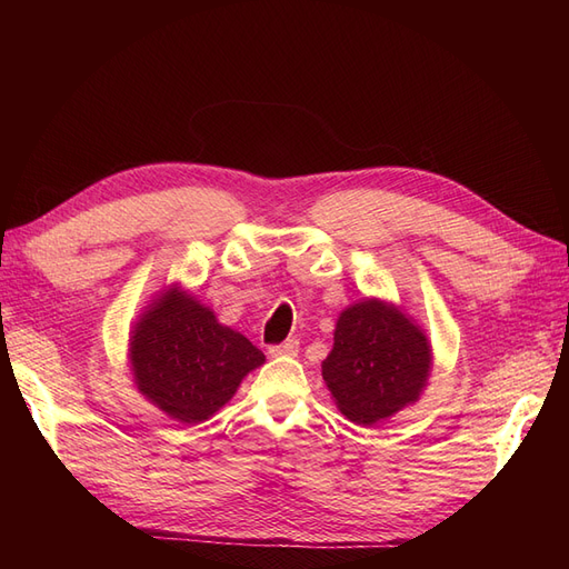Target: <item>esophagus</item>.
<instances>
[{"label":"esophagus","mask_w":569,"mask_h":569,"mask_svg":"<svg viewBox=\"0 0 569 569\" xmlns=\"http://www.w3.org/2000/svg\"><path fill=\"white\" fill-rule=\"evenodd\" d=\"M268 353L270 356H297L299 353V339H287L282 343H272Z\"/></svg>","instance_id":"34e87169"}]
</instances>
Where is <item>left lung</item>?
I'll return each mask as SVG.
<instances>
[{
	"instance_id": "8db88e82",
	"label": "left lung",
	"mask_w": 569,
	"mask_h": 569,
	"mask_svg": "<svg viewBox=\"0 0 569 569\" xmlns=\"http://www.w3.org/2000/svg\"><path fill=\"white\" fill-rule=\"evenodd\" d=\"M429 368L432 349L420 327L393 306L366 299L339 316L322 380L351 422L375 425L418 401Z\"/></svg>"
}]
</instances>
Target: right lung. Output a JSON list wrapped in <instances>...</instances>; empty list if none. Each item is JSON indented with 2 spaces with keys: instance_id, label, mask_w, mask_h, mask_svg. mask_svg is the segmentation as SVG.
<instances>
[{
  "instance_id": "1",
  "label": "right lung",
  "mask_w": 569,
  "mask_h": 569,
  "mask_svg": "<svg viewBox=\"0 0 569 569\" xmlns=\"http://www.w3.org/2000/svg\"><path fill=\"white\" fill-rule=\"evenodd\" d=\"M263 351L180 289L153 301L130 339L137 389L173 420L194 425L226 406Z\"/></svg>"
}]
</instances>
